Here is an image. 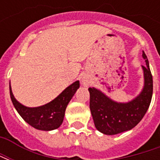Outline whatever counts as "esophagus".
I'll return each instance as SVG.
<instances>
[{"instance_id": "esophagus-1", "label": "esophagus", "mask_w": 160, "mask_h": 160, "mask_svg": "<svg viewBox=\"0 0 160 160\" xmlns=\"http://www.w3.org/2000/svg\"><path fill=\"white\" fill-rule=\"evenodd\" d=\"M82 82H83V84L85 86H88V85H89V80H88V79H87V77H83V78H82Z\"/></svg>"}]
</instances>
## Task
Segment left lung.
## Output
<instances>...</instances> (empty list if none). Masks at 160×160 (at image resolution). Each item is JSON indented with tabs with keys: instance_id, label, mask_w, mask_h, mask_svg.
Listing matches in <instances>:
<instances>
[{
	"instance_id": "1",
	"label": "left lung",
	"mask_w": 160,
	"mask_h": 160,
	"mask_svg": "<svg viewBox=\"0 0 160 160\" xmlns=\"http://www.w3.org/2000/svg\"><path fill=\"white\" fill-rule=\"evenodd\" d=\"M146 66L144 87L141 93L127 103H118L94 87H89L90 110L98 130L108 135L130 130L137 125L148 111L152 96V76L148 57L143 51Z\"/></svg>"
}]
</instances>
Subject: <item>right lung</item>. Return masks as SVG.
<instances>
[{
    "mask_svg": "<svg viewBox=\"0 0 160 160\" xmlns=\"http://www.w3.org/2000/svg\"><path fill=\"white\" fill-rule=\"evenodd\" d=\"M80 87V81L77 80L68 87L57 97L48 104L38 107H26L16 100L9 85L10 97L13 106L20 117L37 129L44 131L56 129L62 125L68 104Z\"/></svg>",
    "mask_w": 160,
    "mask_h": 160,
    "instance_id": "add662e5",
    "label": "right lung"
}]
</instances>
